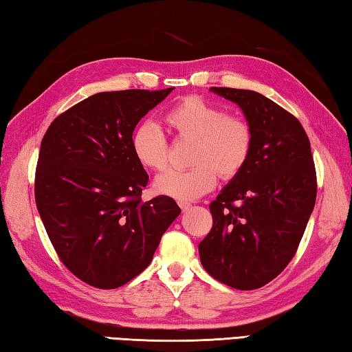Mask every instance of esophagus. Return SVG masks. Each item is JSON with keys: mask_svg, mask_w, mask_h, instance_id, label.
<instances>
[{"mask_svg": "<svg viewBox=\"0 0 352 352\" xmlns=\"http://www.w3.org/2000/svg\"><path fill=\"white\" fill-rule=\"evenodd\" d=\"M178 206H180V208H182L183 212H188L189 208H192V206H190L189 203H180V204H178Z\"/></svg>", "mask_w": 352, "mask_h": 352, "instance_id": "esophagus-1", "label": "esophagus"}]
</instances>
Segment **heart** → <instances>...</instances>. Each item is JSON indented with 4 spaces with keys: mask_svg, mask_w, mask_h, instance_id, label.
Masks as SVG:
<instances>
[{
    "mask_svg": "<svg viewBox=\"0 0 352 352\" xmlns=\"http://www.w3.org/2000/svg\"><path fill=\"white\" fill-rule=\"evenodd\" d=\"M164 121L175 136L192 140L188 170H169L155 178L154 190L182 203L210 192L215 174L231 180L242 172L252 151V130L243 118L227 115L222 107L199 96H186L172 107ZM131 151L142 166L163 170L169 163V148L154 122L140 124L131 134Z\"/></svg>",
    "mask_w": 352,
    "mask_h": 352,
    "instance_id": "obj_1",
    "label": "heart"
}]
</instances>
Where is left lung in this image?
<instances>
[{
    "instance_id": "left-lung-1",
    "label": "left lung",
    "mask_w": 352,
    "mask_h": 352,
    "mask_svg": "<svg viewBox=\"0 0 352 352\" xmlns=\"http://www.w3.org/2000/svg\"><path fill=\"white\" fill-rule=\"evenodd\" d=\"M210 91L241 107L252 130V151L210 204L213 227L198 245L199 258L227 286L258 289L294 258L315 207L310 140L300 121L265 95Z\"/></svg>"
}]
</instances>
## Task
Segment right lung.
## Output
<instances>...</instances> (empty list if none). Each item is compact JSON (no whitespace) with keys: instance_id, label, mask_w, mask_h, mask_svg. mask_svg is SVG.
Masks as SVG:
<instances>
[{"instance_id":"add662e5","label":"right lung","mask_w":352,"mask_h":352,"mask_svg":"<svg viewBox=\"0 0 352 352\" xmlns=\"http://www.w3.org/2000/svg\"><path fill=\"white\" fill-rule=\"evenodd\" d=\"M172 91L95 94L57 116L42 139L37 210L63 265L94 287L139 275L182 213L169 197L140 199L148 174L131 151L138 122Z\"/></svg>"}]
</instances>
